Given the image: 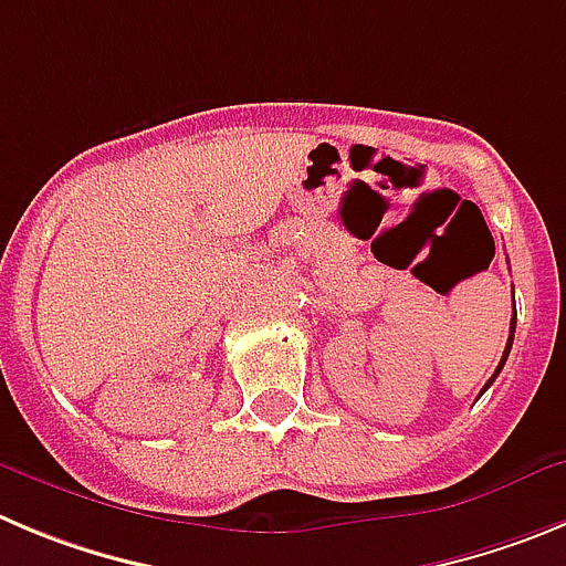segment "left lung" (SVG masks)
<instances>
[{"instance_id":"8db88e82","label":"left lung","mask_w":566,"mask_h":566,"mask_svg":"<svg viewBox=\"0 0 566 566\" xmlns=\"http://www.w3.org/2000/svg\"><path fill=\"white\" fill-rule=\"evenodd\" d=\"M514 332H516V313H514V318H511V332H509V343H505V352H503V360H500V366L494 368V374H491V379L489 382L483 385V390L489 388L491 382H494V379H497V374L503 371V366H505V360H509V352H511V343H514ZM483 390H480V394H483Z\"/></svg>"}]
</instances>
